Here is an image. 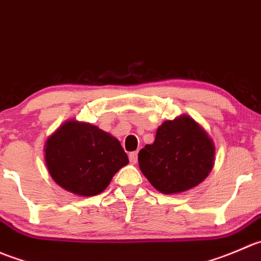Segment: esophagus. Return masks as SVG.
<instances>
[{
	"label": "esophagus",
	"mask_w": 261,
	"mask_h": 261,
	"mask_svg": "<svg viewBox=\"0 0 261 261\" xmlns=\"http://www.w3.org/2000/svg\"><path fill=\"white\" fill-rule=\"evenodd\" d=\"M129 160L132 164H137V161H138V152L134 151V152H130L129 153Z\"/></svg>",
	"instance_id": "34e87169"
}]
</instances>
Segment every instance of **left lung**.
Masks as SVG:
<instances>
[{
  "mask_svg": "<svg viewBox=\"0 0 261 261\" xmlns=\"http://www.w3.org/2000/svg\"><path fill=\"white\" fill-rule=\"evenodd\" d=\"M216 148L208 133L188 115L162 123L152 144L138 153L139 169L152 187L177 194L197 187L212 171Z\"/></svg>",
  "mask_w": 261,
  "mask_h": 261,
  "instance_id": "obj_1",
  "label": "left lung"
}]
</instances>
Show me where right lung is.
<instances>
[{"label":"right lung","mask_w":261,"mask_h":261,"mask_svg":"<svg viewBox=\"0 0 261 261\" xmlns=\"http://www.w3.org/2000/svg\"><path fill=\"white\" fill-rule=\"evenodd\" d=\"M45 164L63 189L92 197L107 189L113 176L129 162L120 142L90 123H63L45 142Z\"/></svg>","instance_id":"right-lung-1"}]
</instances>
